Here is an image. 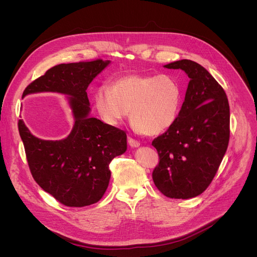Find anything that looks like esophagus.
<instances>
[{"mask_svg":"<svg viewBox=\"0 0 257 257\" xmlns=\"http://www.w3.org/2000/svg\"><path fill=\"white\" fill-rule=\"evenodd\" d=\"M128 143L131 147H139L141 145V143L139 141H137L136 139H132V138H128Z\"/></svg>","mask_w":257,"mask_h":257,"instance_id":"obj_1","label":"esophagus"}]
</instances>
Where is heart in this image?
Masks as SVG:
<instances>
[{"label": "heart", "instance_id": "heart-1", "mask_svg": "<svg viewBox=\"0 0 257 257\" xmlns=\"http://www.w3.org/2000/svg\"><path fill=\"white\" fill-rule=\"evenodd\" d=\"M93 101L104 123L118 125L130 111V120L137 130L158 136L176 123L182 88L168 75H129L99 86Z\"/></svg>", "mask_w": 257, "mask_h": 257}]
</instances>
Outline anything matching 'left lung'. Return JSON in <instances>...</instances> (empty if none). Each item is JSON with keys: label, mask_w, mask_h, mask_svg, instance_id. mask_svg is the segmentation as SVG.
Instances as JSON below:
<instances>
[{"label": "left lung", "mask_w": 257, "mask_h": 257, "mask_svg": "<svg viewBox=\"0 0 257 257\" xmlns=\"http://www.w3.org/2000/svg\"><path fill=\"white\" fill-rule=\"evenodd\" d=\"M165 67L181 69L190 82L176 123L152 142L159 157L152 177L166 197L190 199L203 193L219 170L230 137V110L223 87L199 63L182 59Z\"/></svg>", "instance_id": "8db88e82"}]
</instances>
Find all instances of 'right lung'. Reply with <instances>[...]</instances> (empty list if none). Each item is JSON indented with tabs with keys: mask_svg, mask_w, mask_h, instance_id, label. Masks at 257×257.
Segmentation results:
<instances>
[{
	"mask_svg": "<svg viewBox=\"0 0 257 257\" xmlns=\"http://www.w3.org/2000/svg\"><path fill=\"white\" fill-rule=\"evenodd\" d=\"M108 64L109 61L102 59L61 63L35 79L23 92V97L39 91L70 96L75 124L66 139L40 140L22 119L18 123L32 177L65 206L83 207L100 201L109 183V164L127 149L124 130L89 116L86 89Z\"/></svg>",
	"mask_w": 257,
	"mask_h": 257,
	"instance_id": "obj_1",
	"label": "right lung"
}]
</instances>
